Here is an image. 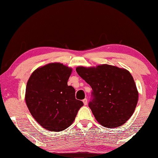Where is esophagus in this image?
<instances>
[{
	"mask_svg": "<svg viewBox=\"0 0 158 158\" xmlns=\"http://www.w3.org/2000/svg\"><path fill=\"white\" fill-rule=\"evenodd\" d=\"M83 103H84V105L85 106H86L87 103H88V100H87V99H85L83 100Z\"/></svg>",
	"mask_w": 158,
	"mask_h": 158,
	"instance_id": "obj_1",
	"label": "esophagus"
}]
</instances>
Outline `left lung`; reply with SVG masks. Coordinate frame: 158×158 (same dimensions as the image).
<instances>
[{"instance_id":"obj_1","label":"left lung","mask_w":158,"mask_h":158,"mask_svg":"<svg viewBox=\"0 0 158 158\" xmlns=\"http://www.w3.org/2000/svg\"><path fill=\"white\" fill-rule=\"evenodd\" d=\"M76 70L93 89L89 106L100 124L115 128L128 120L135 110L139 93L128 70L107 64L79 66Z\"/></svg>"}]
</instances>
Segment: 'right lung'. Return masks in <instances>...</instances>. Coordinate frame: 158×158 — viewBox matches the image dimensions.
<instances>
[{
    "label": "right lung",
    "instance_id": "1",
    "mask_svg": "<svg viewBox=\"0 0 158 158\" xmlns=\"http://www.w3.org/2000/svg\"><path fill=\"white\" fill-rule=\"evenodd\" d=\"M72 72L60 63H51L35 70L27 82V107L38 123L50 131L68 128L84 105L76 99L75 89L68 85Z\"/></svg>",
    "mask_w": 158,
    "mask_h": 158
}]
</instances>
